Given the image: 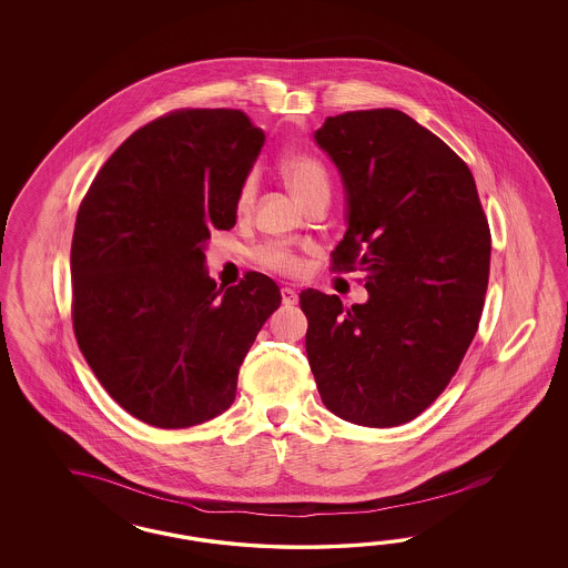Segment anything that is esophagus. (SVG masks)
I'll return each instance as SVG.
<instances>
[{"mask_svg":"<svg viewBox=\"0 0 568 568\" xmlns=\"http://www.w3.org/2000/svg\"><path fill=\"white\" fill-rule=\"evenodd\" d=\"M281 297H283V304H285V306L297 304V292L292 290V287H283V290H281Z\"/></svg>","mask_w":568,"mask_h":568,"instance_id":"34e87169","label":"esophagus"}]
</instances>
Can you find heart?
Listing matches in <instances>:
<instances>
[{"label": "heart", "mask_w": 568, "mask_h": 568, "mask_svg": "<svg viewBox=\"0 0 568 568\" xmlns=\"http://www.w3.org/2000/svg\"><path fill=\"white\" fill-rule=\"evenodd\" d=\"M281 172L285 183L290 185V190L297 195V200L306 206H312L316 202H328L331 197V174L325 166L323 160H318L316 155L304 154V152H295L283 158ZM258 190V176L256 172H250L240 191H237V200H235V210L237 214L250 212V207L254 204ZM256 260L260 266L266 271H273L278 275H295L300 271V258L293 252L292 247L283 245V243H264L256 250Z\"/></svg>", "instance_id": "obj_1"}]
</instances>
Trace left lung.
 <instances>
[{"label":"left lung","instance_id":"8db88e82","mask_svg":"<svg viewBox=\"0 0 568 568\" xmlns=\"http://www.w3.org/2000/svg\"><path fill=\"white\" fill-rule=\"evenodd\" d=\"M344 176L349 226L331 254L364 271L366 304L300 293L306 352L328 410L397 427L456 375L481 321L491 233L465 160L394 108L328 116L314 133Z\"/></svg>","mask_w":568,"mask_h":568}]
</instances>
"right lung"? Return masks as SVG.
<instances>
[{
	"mask_svg": "<svg viewBox=\"0 0 568 568\" xmlns=\"http://www.w3.org/2000/svg\"><path fill=\"white\" fill-rule=\"evenodd\" d=\"M262 145L241 110H172L108 158L79 206L74 337L103 389L152 427L224 413L241 362L281 304L271 276L250 271L216 287L204 271V243L237 223V191Z\"/></svg>",
	"mask_w": 568,
	"mask_h": 568,
	"instance_id": "obj_1",
	"label": "right lung"
}]
</instances>
